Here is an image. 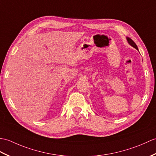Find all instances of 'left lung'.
Listing matches in <instances>:
<instances>
[{
  "mask_svg": "<svg viewBox=\"0 0 156 156\" xmlns=\"http://www.w3.org/2000/svg\"><path fill=\"white\" fill-rule=\"evenodd\" d=\"M126 39L128 43H129L131 46H132L133 47L135 48V49H136L137 50H138V48H137V47L136 45V44L133 42L132 39H131L129 37H126Z\"/></svg>",
  "mask_w": 156,
  "mask_h": 156,
  "instance_id": "8db88e82",
  "label": "left lung"
}]
</instances>
